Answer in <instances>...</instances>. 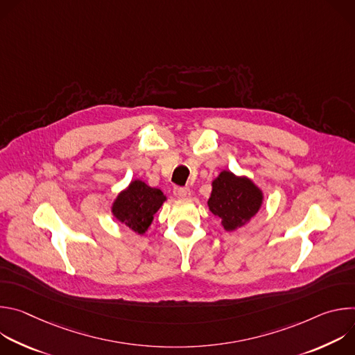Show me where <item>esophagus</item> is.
Listing matches in <instances>:
<instances>
[{"mask_svg":"<svg viewBox=\"0 0 355 355\" xmlns=\"http://www.w3.org/2000/svg\"><path fill=\"white\" fill-rule=\"evenodd\" d=\"M173 192L177 198H187L191 193L189 188H185V187H174Z\"/></svg>","mask_w":355,"mask_h":355,"instance_id":"1","label":"esophagus"}]
</instances>
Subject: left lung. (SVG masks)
I'll return each mask as SVG.
<instances>
[{
	"label": "left lung",
	"mask_w": 355,
	"mask_h": 355,
	"mask_svg": "<svg viewBox=\"0 0 355 355\" xmlns=\"http://www.w3.org/2000/svg\"><path fill=\"white\" fill-rule=\"evenodd\" d=\"M212 185L208 207L215 216L220 218L226 230H234L247 223L263 204L261 191L248 178L222 171Z\"/></svg>",
	"instance_id": "obj_1"
}]
</instances>
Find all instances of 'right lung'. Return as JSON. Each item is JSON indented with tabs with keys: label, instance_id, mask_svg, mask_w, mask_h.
<instances>
[{
	"label": "right lung",
	"instance_id": "obj_1",
	"mask_svg": "<svg viewBox=\"0 0 355 355\" xmlns=\"http://www.w3.org/2000/svg\"><path fill=\"white\" fill-rule=\"evenodd\" d=\"M166 196L157 188H150L141 181H133L115 200L112 212L122 223L137 233H144L153 215L163 205Z\"/></svg>",
	"mask_w": 355,
	"mask_h": 355
}]
</instances>
